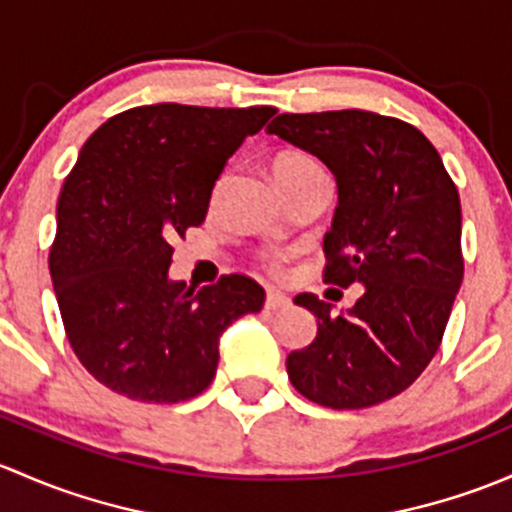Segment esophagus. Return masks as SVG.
<instances>
[{
    "label": "esophagus",
    "instance_id": "obj_1",
    "mask_svg": "<svg viewBox=\"0 0 512 512\" xmlns=\"http://www.w3.org/2000/svg\"><path fill=\"white\" fill-rule=\"evenodd\" d=\"M291 308V298H288L286 293H278V291H268L266 295V310H286Z\"/></svg>",
    "mask_w": 512,
    "mask_h": 512
}]
</instances>
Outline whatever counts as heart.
Returning a JSON list of instances; mask_svg holds the SVG:
<instances>
[{"mask_svg":"<svg viewBox=\"0 0 512 512\" xmlns=\"http://www.w3.org/2000/svg\"><path fill=\"white\" fill-rule=\"evenodd\" d=\"M318 162L310 160L308 155L298 150H286V152H278L271 162V175L276 179V184H288L295 182V179L305 177V175H313L318 172Z\"/></svg>","mask_w":512,"mask_h":512,"instance_id":"heart-1","label":"heart"}]
</instances>
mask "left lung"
<instances>
[{
  "label": "left lung",
  "instance_id": "8db88e82",
  "mask_svg": "<svg viewBox=\"0 0 512 512\" xmlns=\"http://www.w3.org/2000/svg\"><path fill=\"white\" fill-rule=\"evenodd\" d=\"M266 133L333 172L325 283L362 286L340 313L315 295H295L318 333L288 355V377L310 402L333 409L397 397L439 350L463 281L461 199L449 172L419 130L367 110L283 113Z\"/></svg>",
  "mask_w": 512,
  "mask_h": 512
}]
</instances>
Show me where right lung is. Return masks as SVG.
<instances>
[{"mask_svg": "<svg viewBox=\"0 0 512 512\" xmlns=\"http://www.w3.org/2000/svg\"><path fill=\"white\" fill-rule=\"evenodd\" d=\"M276 108L157 103L105 120L66 177L49 268L68 342L100 384L175 404L209 387L219 340L263 308L254 278L172 281V246L207 219L226 160Z\"/></svg>", "mask_w": 512, "mask_h": 512, "instance_id": "right-lung-1", "label": "right lung"}]
</instances>
